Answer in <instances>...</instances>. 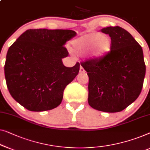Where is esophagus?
Wrapping results in <instances>:
<instances>
[{
    "instance_id": "obj_1",
    "label": "esophagus",
    "mask_w": 150,
    "mask_h": 150,
    "mask_svg": "<svg viewBox=\"0 0 150 150\" xmlns=\"http://www.w3.org/2000/svg\"><path fill=\"white\" fill-rule=\"evenodd\" d=\"M80 71V73H83V72H84V71H84V68H82L81 66H80V71Z\"/></svg>"
}]
</instances>
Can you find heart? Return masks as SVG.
<instances>
[{"label": "heart", "mask_w": 150, "mask_h": 150, "mask_svg": "<svg viewBox=\"0 0 150 150\" xmlns=\"http://www.w3.org/2000/svg\"><path fill=\"white\" fill-rule=\"evenodd\" d=\"M72 49L77 53L89 52L91 59L101 60L111 51L112 40L109 36L100 33L87 34L72 41Z\"/></svg>", "instance_id": "obj_1"}]
</instances>
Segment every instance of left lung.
<instances>
[{"mask_svg": "<svg viewBox=\"0 0 150 150\" xmlns=\"http://www.w3.org/2000/svg\"><path fill=\"white\" fill-rule=\"evenodd\" d=\"M112 40L111 51L101 60L80 65L88 76V102L105 112H118L137 99L145 75L142 47L131 34L119 26L102 28Z\"/></svg>", "mask_w": 150, "mask_h": 150, "instance_id": "obj_1", "label": "left lung"}]
</instances>
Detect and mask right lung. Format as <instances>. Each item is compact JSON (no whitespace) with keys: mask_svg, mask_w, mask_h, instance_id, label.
I'll use <instances>...</instances> for the list:
<instances>
[{"mask_svg":"<svg viewBox=\"0 0 150 150\" xmlns=\"http://www.w3.org/2000/svg\"><path fill=\"white\" fill-rule=\"evenodd\" d=\"M76 36L70 30L30 29L9 47L5 76L10 94L32 112L57 108L66 86L79 72L80 64L68 68L62 59L68 57L64 45Z\"/></svg>","mask_w":150,"mask_h":150,"instance_id":"add662e5","label":"right lung"}]
</instances>
